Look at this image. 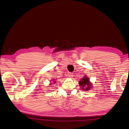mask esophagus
<instances>
[{
  "mask_svg": "<svg viewBox=\"0 0 129 129\" xmlns=\"http://www.w3.org/2000/svg\"><path fill=\"white\" fill-rule=\"evenodd\" d=\"M67 76L69 77H70V78H72L73 76H74V74H73L71 72H69L67 74Z\"/></svg>",
  "mask_w": 129,
  "mask_h": 129,
  "instance_id": "obj_1",
  "label": "esophagus"
}]
</instances>
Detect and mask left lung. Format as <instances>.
<instances>
[{
    "mask_svg": "<svg viewBox=\"0 0 129 129\" xmlns=\"http://www.w3.org/2000/svg\"><path fill=\"white\" fill-rule=\"evenodd\" d=\"M79 85L81 87V89L85 91L90 90L92 87V84L90 81V79L86 75L84 76L83 78H82L81 80H80L79 82Z\"/></svg>",
    "mask_w": 129,
    "mask_h": 129,
    "instance_id": "8db88e82",
    "label": "left lung"
}]
</instances>
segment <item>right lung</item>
Listing matches in <instances>:
<instances>
[{
  "label": "right lung",
  "mask_w": 129,
  "mask_h": 129,
  "mask_svg": "<svg viewBox=\"0 0 129 129\" xmlns=\"http://www.w3.org/2000/svg\"><path fill=\"white\" fill-rule=\"evenodd\" d=\"M55 82H56V80H55V79H52V80H51L50 85H52V83H55Z\"/></svg>",
  "instance_id": "obj_1"
}]
</instances>
